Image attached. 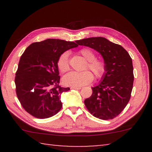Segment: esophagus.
<instances>
[{"instance_id": "obj_1", "label": "esophagus", "mask_w": 152, "mask_h": 152, "mask_svg": "<svg viewBox=\"0 0 152 152\" xmlns=\"http://www.w3.org/2000/svg\"><path fill=\"white\" fill-rule=\"evenodd\" d=\"M71 89H75V90H80V89H81V87H74V86H72V87H71Z\"/></svg>"}]
</instances>
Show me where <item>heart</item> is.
I'll return each mask as SVG.
<instances>
[{
	"instance_id": "heart-1",
	"label": "heart",
	"mask_w": 152,
	"mask_h": 152,
	"mask_svg": "<svg viewBox=\"0 0 152 152\" xmlns=\"http://www.w3.org/2000/svg\"><path fill=\"white\" fill-rule=\"evenodd\" d=\"M79 53L88 61L85 70H91L94 73L96 78H101L107 71L106 63L103 60L96 59V54L93 51L88 48H83L79 51ZM58 70L61 73H65L70 69L69 64V53L63 52L59 56L57 60ZM94 79V76L91 72H72L64 76L63 83L66 86L80 87L91 83Z\"/></svg>"
}]
</instances>
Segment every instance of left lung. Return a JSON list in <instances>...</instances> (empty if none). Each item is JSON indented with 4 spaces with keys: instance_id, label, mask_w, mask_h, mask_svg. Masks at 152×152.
<instances>
[{
    "instance_id": "8db88e82",
    "label": "left lung",
    "mask_w": 152,
    "mask_h": 152,
    "mask_svg": "<svg viewBox=\"0 0 152 152\" xmlns=\"http://www.w3.org/2000/svg\"><path fill=\"white\" fill-rule=\"evenodd\" d=\"M76 43L99 52L107 65L102 81L92 87V95L84 101L86 107L100 119H114L130 100L134 80L132 58L121 45L102 37L86 38Z\"/></svg>"
}]
</instances>
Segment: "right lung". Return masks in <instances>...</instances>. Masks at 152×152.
Masks as SVG:
<instances>
[{
    "label": "right lung",
    "mask_w": 152,
    "mask_h": 152,
    "mask_svg": "<svg viewBox=\"0 0 152 152\" xmlns=\"http://www.w3.org/2000/svg\"><path fill=\"white\" fill-rule=\"evenodd\" d=\"M77 46L73 42L48 39L31 43L22 54L15 79L16 93L32 116L47 119L61 109V94L70 88L59 85L57 60L63 52Z\"/></svg>",
    "instance_id": "1"
}]
</instances>
